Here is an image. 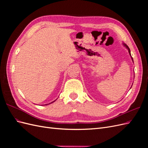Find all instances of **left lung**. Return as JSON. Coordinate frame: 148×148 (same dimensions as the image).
Returning <instances> with one entry per match:
<instances>
[{
	"label": "left lung",
	"mask_w": 148,
	"mask_h": 148,
	"mask_svg": "<svg viewBox=\"0 0 148 148\" xmlns=\"http://www.w3.org/2000/svg\"><path fill=\"white\" fill-rule=\"evenodd\" d=\"M123 45H124L125 47H126L128 49V52H129L130 55L131 56V53H130V48L128 47V46L127 45V44H123ZM132 60H133V58H132Z\"/></svg>",
	"instance_id": "8db88e82"
}]
</instances>
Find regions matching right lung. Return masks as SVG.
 <instances>
[{"instance_id": "right-lung-1", "label": "right lung", "mask_w": 148, "mask_h": 148, "mask_svg": "<svg viewBox=\"0 0 148 148\" xmlns=\"http://www.w3.org/2000/svg\"><path fill=\"white\" fill-rule=\"evenodd\" d=\"M53 102H54V101H53Z\"/></svg>"}]
</instances>
